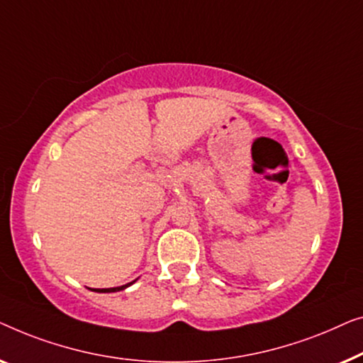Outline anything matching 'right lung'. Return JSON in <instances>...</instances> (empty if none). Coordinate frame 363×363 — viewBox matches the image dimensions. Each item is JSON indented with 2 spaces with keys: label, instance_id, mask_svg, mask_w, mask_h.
<instances>
[{
  "label": "right lung",
  "instance_id": "1",
  "mask_svg": "<svg viewBox=\"0 0 363 363\" xmlns=\"http://www.w3.org/2000/svg\"><path fill=\"white\" fill-rule=\"evenodd\" d=\"M135 281H136V279H135ZM135 281H131L128 284H123V286H118V288H105V289H94V291H96V293H116V291H121V289L128 288V286H131Z\"/></svg>",
  "mask_w": 363,
  "mask_h": 363
}]
</instances>
